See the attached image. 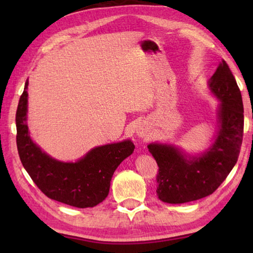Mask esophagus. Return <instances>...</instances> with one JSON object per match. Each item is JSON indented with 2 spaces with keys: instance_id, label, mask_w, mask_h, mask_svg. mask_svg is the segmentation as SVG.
Instances as JSON below:
<instances>
[{
  "instance_id": "34e87169",
  "label": "esophagus",
  "mask_w": 253,
  "mask_h": 253,
  "mask_svg": "<svg viewBox=\"0 0 253 253\" xmlns=\"http://www.w3.org/2000/svg\"><path fill=\"white\" fill-rule=\"evenodd\" d=\"M137 135H138L140 138H146L147 136H149L148 128L143 125V124H140V125L137 127Z\"/></svg>"
}]
</instances>
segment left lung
<instances>
[{
    "instance_id": "obj_1",
    "label": "left lung",
    "mask_w": 253,
    "mask_h": 253,
    "mask_svg": "<svg viewBox=\"0 0 253 253\" xmlns=\"http://www.w3.org/2000/svg\"><path fill=\"white\" fill-rule=\"evenodd\" d=\"M209 87L221 101L215 140L199 156L186 155L177 147L149 144L148 151L158 165V199L181 204L212 194L232 170L243 138V102L237 81L224 60L209 81Z\"/></svg>"
}]
</instances>
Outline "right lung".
<instances>
[{"mask_svg": "<svg viewBox=\"0 0 253 253\" xmlns=\"http://www.w3.org/2000/svg\"><path fill=\"white\" fill-rule=\"evenodd\" d=\"M28 85L16 109V146L21 163L30 177L48 198L75 208H92L109 193L114 172L135 145L130 139L92 148L76 163H63L50 157L32 142L27 125Z\"/></svg>", "mask_w": 253, "mask_h": 253, "instance_id": "obj_1", "label": "right lung"}]
</instances>
